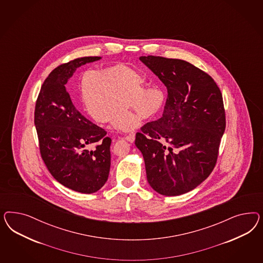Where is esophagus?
<instances>
[{"label":"esophagus","instance_id":"34e87169","mask_svg":"<svg viewBox=\"0 0 263 263\" xmlns=\"http://www.w3.org/2000/svg\"><path fill=\"white\" fill-rule=\"evenodd\" d=\"M125 140L128 141L129 143H133V142L135 141V134H134V133H131V134H129V135H127L126 137H125Z\"/></svg>","mask_w":263,"mask_h":263}]
</instances>
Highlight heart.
I'll list each match as a JSON object with an SVG mask.
<instances>
[{"mask_svg":"<svg viewBox=\"0 0 263 263\" xmlns=\"http://www.w3.org/2000/svg\"><path fill=\"white\" fill-rule=\"evenodd\" d=\"M144 78L134 67L115 64L102 68H88L81 72L78 80L80 101L88 118L98 124H108L131 132L140 126L141 120H148L159 111L164 92L158 87L144 88Z\"/></svg>","mask_w":263,"mask_h":263,"instance_id":"obj_1","label":"heart"}]
</instances>
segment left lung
<instances>
[{"label":"left lung","instance_id":"left-lung-1","mask_svg":"<svg viewBox=\"0 0 263 263\" xmlns=\"http://www.w3.org/2000/svg\"><path fill=\"white\" fill-rule=\"evenodd\" d=\"M100 59L83 57L59 65L43 82L34 110L40 154L48 171L60 183L84 194L106 183L111 140L75 108L65 84L78 67ZM92 144L93 150L84 148Z\"/></svg>","mask_w":263,"mask_h":263}]
</instances>
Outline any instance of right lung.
Returning a JSON list of instances; mask_svg holds the SVG:
<instances>
[{
  "mask_svg": "<svg viewBox=\"0 0 263 263\" xmlns=\"http://www.w3.org/2000/svg\"><path fill=\"white\" fill-rule=\"evenodd\" d=\"M167 89L159 120L136 134L152 189L164 196L194 190L215 167L226 129L223 96L215 81L177 59L140 57Z\"/></svg>",
  "mask_w": 263,
  "mask_h": 263,
  "instance_id": "add662e5",
  "label": "right lung"
}]
</instances>
